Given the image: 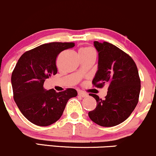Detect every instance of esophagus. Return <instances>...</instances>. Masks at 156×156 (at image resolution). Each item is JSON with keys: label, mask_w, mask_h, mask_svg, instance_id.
Instances as JSON below:
<instances>
[{"label": "esophagus", "mask_w": 156, "mask_h": 156, "mask_svg": "<svg viewBox=\"0 0 156 156\" xmlns=\"http://www.w3.org/2000/svg\"><path fill=\"white\" fill-rule=\"evenodd\" d=\"M78 95L79 96H80V97H87V94H86V93H85V92H83V91H79L78 92Z\"/></svg>", "instance_id": "obj_1"}]
</instances>
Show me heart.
Listing matches in <instances>:
<instances>
[{
  "label": "heart",
  "mask_w": 156,
  "mask_h": 156,
  "mask_svg": "<svg viewBox=\"0 0 156 156\" xmlns=\"http://www.w3.org/2000/svg\"><path fill=\"white\" fill-rule=\"evenodd\" d=\"M90 51H94V50L91 48H90V47H85V48H82L80 50V55H81V54H86Z\"/></svg>",
  "instance_id": "b5f03b06"
}]
</instances>
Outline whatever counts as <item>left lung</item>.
Returning <instances> with one entry per match:
<instances>
[{
    "instance_id": "left-lung-1",
    "label": "left lung",
    "mask_w": 156,
    "mask_h": 156,
    "mask_svg": "<svg viewBox=\"0 0 156 156\" xmlns=\"http://www.w3.org/2000/svg\"><path fill=\"white\" fill-rule=\"evenodd\" d=\"M99 52L98 71L92 81L101 88L108 85L105 99L90 94L97 100V107L88 113L93 122L102 127H113L130 116L139 102L141 80L137 66L130 55L116 45L94 41Z\"/></svg>"
}]
</instances>
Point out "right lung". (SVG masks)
<instances>
[{"label":"right lung","instance_id":"obj_1","mask_svg":"<svg viewBox=\"0 0 156 156\" xmlns=\"http://www.w3.org/2000/svg\"><path fill=\"white\" fill-rule=\"evenodd\" d=\"M74 43H45L23 55L12 73L13 98L19 110L29 122L48 126L59 119L69 99L77 96L73 88L56 92L45 90L43 83L57 73L56 59Z\"/></svg>","mask_w":156,"mask_h":156}]
</instances>
